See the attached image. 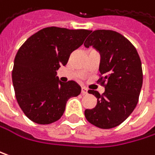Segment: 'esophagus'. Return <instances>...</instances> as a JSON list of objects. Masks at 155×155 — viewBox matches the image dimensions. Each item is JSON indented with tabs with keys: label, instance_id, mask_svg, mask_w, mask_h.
<instances>
[{
	"label": "esophagus",
	"instance_id": "esophagus-1",
	"mask_svg": "<svg viewBox=\"0 0 155 155\" xmlns=\"http://www.w3.org/2000/svg\"><path fill=\"white\" fill-rule=\"evenodd\" d=\"M88 93V89L86 87H82V94H86Z\"/></svg>",
	"mask_w": 155,
	"mask_h": 155
}]
</instances>
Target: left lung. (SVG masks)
<instances>
[{"label":"left lung","instance_id":"left-lung-1","mask_svg":"<svg viewBox=\"0 0 155 155\" xmlns=\"http://www.w3.org/2000/svg\"><path fill=\"white\" fill-rule=\"evenodd\" d=\"M84 46H93L100 52L99 71L104 76L98 81L105 88L102 95L96 91H88L97 98V104L85 110V118L102 129L116 127L129 117L139 100L143 85L139 54L130 41L111 30L93 31Z\"/></svg>","mask_w":155,"mask_h":155}]
</instances>
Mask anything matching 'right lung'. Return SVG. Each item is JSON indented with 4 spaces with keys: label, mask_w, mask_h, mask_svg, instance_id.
I'll list each match as a JSON object with an SVG mask.
<instances>
[{
    "label": "right lung",
    "mask_w": 155,
    "mask_h": 155,
    "mask_svg": "<svg viewBox=\"0 0 155 155\" xmlns=\"http://www.w3.org/2000/svg\"><path fill=\"white\" fill-rule=\"evenodd\" d=\"M91 32L47 27L37 31L21 46L14 59L12 84L16 100L24 114L39 124L58 121L67 101L81 94L74 81L61 83L56 71L66 65L71 53Z\"/></svg>",
    "instance_id": "obj_1"
}]
</instances>
